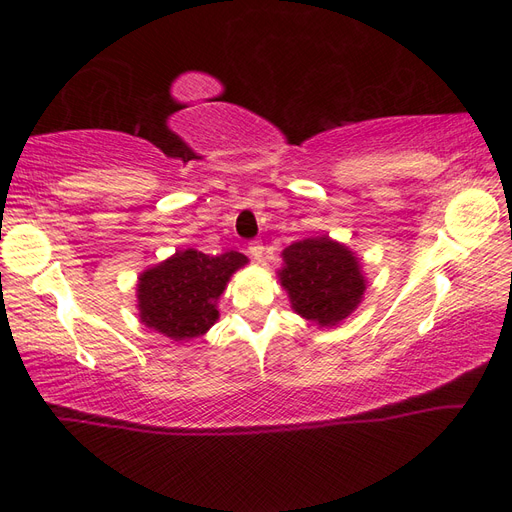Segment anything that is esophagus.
I'll use <instances>...</instances> for the list:
<instances>
[{"label": "esophagus", "mask_w": 512, "mask_h": 512, "mask_svg": "<svg viewBox=\"0 0 512 512\" xmlns=\"http://www.w3.org/2000/svg\"><path fill=\"white\" fill-rule=\"evenodd\" d=\"M247 252H250V256L254 260H260L262 254H265V245H262L260 241H252L250 245H247Z\"/></svg>", "instance_id": "esophagus-1"}]
</instances>
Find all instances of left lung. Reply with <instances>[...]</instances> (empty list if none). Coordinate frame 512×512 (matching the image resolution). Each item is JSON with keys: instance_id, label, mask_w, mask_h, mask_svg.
Segmentation results:
<instances>
[{"instance_id": "8db88e82", "label": "left lung", "mask_w": 512, "mask_h": 512, "mask_svg": "<svg viewBox=\"0 0 512 512\" xmlns=\"http://www.w3.org/2000/svg\"><path fill=\"white\" fill-rule=\"evenodd\" d=\"M284 267L277 273L292 309L320 327H335L348 318L365 292L361 260L346 245L327 235L303 239L282 252Z\"/></svg>"}]
</instances>
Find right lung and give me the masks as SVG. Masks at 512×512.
<instances>
[{"label":"right lung","instance_id":"1","mask_svg":"<svg viewBox=\"0 0 512 512\" xmlns=\"http://www.w3.org/2000/svg\"><path fill=\"white\" fill-rule=\"evenodd\" d=\"M247 258L239 252L209 256L179 250L138 277V316L149 329L183 342L205 335L218 320V299Z\"/></svg>","mask_w":512,"mask_h":512}]
</instances>
